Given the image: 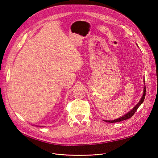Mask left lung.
Listing matches in <instances>:
<instances>
[{
  "mask_svg": "<svg viewBox=\"0 0 158 158\" xmlns=\"http://www.w3.org/2000/svg\"><path fill=\"white\" fill-rule=\"evenodd\" d=\"M143 80H145V79H143ZM143 82H144V85H145V81H143ZM145 94H146V89H145V86H144L143 93L142 97L141 98L139 102L129 112H128L127 114H124L123 116H122V117H120V118H118L117 119H115V120H104V121L106 122H109V123H114V122H119L125 120H127V119L131 118L132 116H133V114L135 113L136 110H138L139 106L143 102L145 97Z\"/></svg>",
  "mask_w": 158,
  "mask_h": 158,
  "instance_id": "1",
  "label": "left lung"
}]
</instances>
